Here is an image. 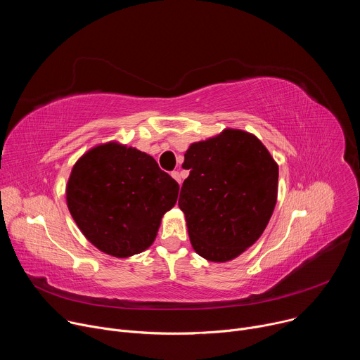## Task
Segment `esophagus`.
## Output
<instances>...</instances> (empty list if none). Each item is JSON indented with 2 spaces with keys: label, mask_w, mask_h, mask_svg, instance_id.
<instances>
[{
  "label": "esophagus",
  "mask_w": 360,
  "mask_h": 360,
  "mask_svg": "<svg viewBox=\"0 0 360 360\" xmlns=\"http://www.w3.org/2000/svg\"><path fill=\"white\" fill-rule=\"evenodd\" d=\"M171 176H172V178H174L179 185H181V175H179V172H178V171H172V172H171Z\"/></svg>",
  "instance_id": "34e87169"
}]
</instances>
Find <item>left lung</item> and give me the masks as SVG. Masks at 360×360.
<instances>
[{
	"label": "left lung",
	"instance_id": "8db88e82",
	"mask_svg": "<svg viewBox=\"0 0 360 360\" xmlns=\"http://www.w3.org/2000/svg\"><path fill=\"white\" fill-rule=\"evenodd\" d=\"M189 171L178 205L198 255L226 262L259 239L278 195V165L252 134L225 129L195 142L182 165Z\"/></svg>",
	"mask_w": 360,
	"mask_h": 360
}]
</instances>
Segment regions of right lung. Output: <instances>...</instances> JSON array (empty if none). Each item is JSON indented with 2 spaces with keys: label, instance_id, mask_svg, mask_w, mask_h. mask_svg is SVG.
Returning <instances> with one entry per match:
<instances>
[{
  "label": "right lung",
  "instance_id": "1",
  "mask_svg": "<svg viewBox=\"0 0 360 360\" xmlns=\"http://www.w3.org/2000/svg\"><path fill=\"white\" fill-rule=\"evenodd\" d=\"M178 192V182L152 157L110 142L92 148L74 165L67 203L92 245L127 258L152 245Z\"/></svg>",
  "mask_w": 360,
  "mask_h": 360
}]
</instances>
